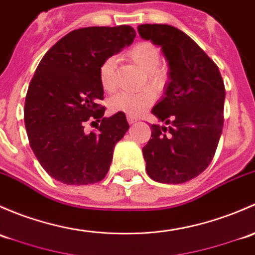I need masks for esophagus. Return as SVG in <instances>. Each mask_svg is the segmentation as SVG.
<instances>
[{"mask_svg": "<svg viewBox=\"0 0 255 255\" xmlns=\"http://www.w3.org/2000/svg\"><path fill=\"white\" fill-rule=\"evenodd\" d=\"M127 119H128V124H130V125L133 124V123L137 122V119H136V118H133L132 115H128Z\"/></svg>", "mask_w": 255, "mask_h": 255, "instance_id": "1", "label": "esophagus"}]
</instances>
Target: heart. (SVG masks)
<instances>
[{
    "instance_id": "b5f03b06",
    "label": "heart",
    "mask_w": 255,
    "mask_h": 255,
    "mask_svg": "<svg viewBox=\"0 0 255 255\" xmlns=\"http://www.w3.org/2000/svg\"><path fill=\"white\" fill-rule=\"evenodd\" d=\"M128 56L133 64L145 71L149 85L153 86L154 88H161L164 85L166 73L158 66L161 62V52L154 44L149 41H140L128 50ZM115 66H117V57L109 56L99 67L101 85L107 92L114 91L117 87ZM154 99H156V94L153 89L148 87L138 92L123 91L109 99L108 107L113 113H125L128 115L137 117L142 114L149 106H152Z\"/></svg>"
}]
</instances>
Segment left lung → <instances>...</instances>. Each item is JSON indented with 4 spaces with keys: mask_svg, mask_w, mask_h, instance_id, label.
<instances>
[{
    "mask_svg": "<svg viewBox=\"0 0 255 255\" xmlns=\"http://www.w3.org/2000/svg\"><path fill=\"white\" fill-rule=\"evenodd\" d=\"M138 34L159 46L168 62L164 96L152 114L142 148L147 174L167 184L198 177L214 158L224 127L225 85L219 67L184 31L168 24H141Z\"/></svg>",
    "mask_w": 255,
    "mask_h": 255,
    "instance_id": "8db88e82",
    "label": "left lung"
}]
</instances>
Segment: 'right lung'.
Here are the masks:
<instances>
[{
    "label": "right lung",
    "mask_w": 255,
    "mask_h": 255,
    "mask_svg": "<svg viewBox=\"0 0 255 255\" xmlns=\"http://www.w3.org/2000/svg\"><path fill=\"white\" fill-rule=\"evenodd\" d=\"M135 36L130 25L72 30L36 67L25 97L24 124L34 154L54 179L86 185L108 173L114 147L128 124L124 113L103 117L99 67ZM88 120L101 123L96 133L84 132Z\"/></svg>",
    "instance_id": "obj_1"
}]
</instances>
